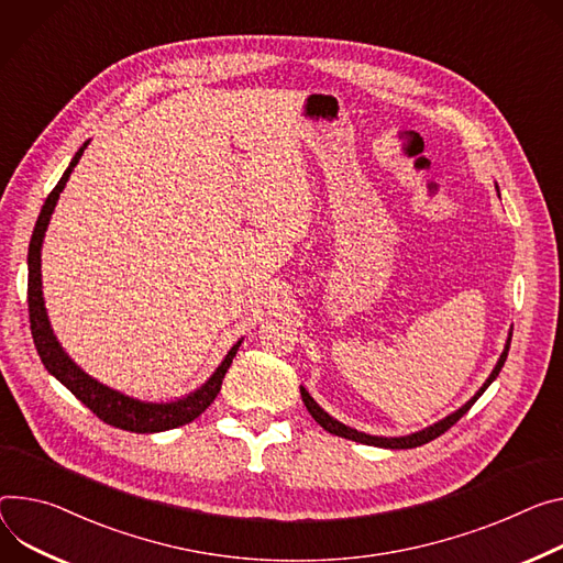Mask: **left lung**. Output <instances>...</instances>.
Segmentation results:
<instances>
[{"label":"left lung","mask_w":563,"mask_h":563,"mask_svg":"<svg viewBox=\"0 0 563 563\" xmlns=\"http://www.w3.org/2000/svg\"><path fill=\"white\" fill-rule=\"evenodd\" d=\"M509 341H512V332H509V339H507V345H505V350H503V354H500V360H498V364H496V368L492 371V375L487 377V382L483 384V388L463 406V408H457L455 413H451L449 418H444L442 422H438V424H433V427H429V429H424V431H420V433H413V435H404V438H377V435H366V433H362V431H356V429H350V427H345V424H341V422H336L334 418H330L323 408L310 397V393L305 390L302 386H300V395H302V401H305V406H308V411H310V416L325 429V431H330V433H334V435H341V438H347V440H354V442H362V444H375V446H386V449H413V446H422V444H427V442H431V440H435L438 435H442L444 431H449L460 418H463L470 408L474 406V401L485 393V388L498 377V373H500V368H503V364H505V360H507V350H509Z\"/></svg>","instance_id":"1"}]
</instances>
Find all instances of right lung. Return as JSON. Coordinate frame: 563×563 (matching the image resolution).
<instances>
[{"instance_id":"add662e5","label":"right lung","mask_w":563,"mask_h":563,"mask_svg":"<svg viewBox=\"0 0 563 563\" xmlns=\"http://www.w3.org/2000/svg\"><path fill=\"white\" fill-rule=\"evenodd\" d=\"M87 143L89 141L82 143V147L76 152V157L71 159L69 168L65 170V175L60 177L56 188L48 192L44 207L40 211V218L35 222L31 244H29V289L26 291H29V321H31L33 343H35V350L40 354L44 368L51 375H54L58 382H63L89 408V411L96 418L103 420L106 424H112L117 429L132 431V433L168 431V429L192 422L195 418H199L211 406V401L218 397V393L222 388V379H224V375H227V371L233 362V356L240 347V341L229 350V354L224 356V362L220 364V368L213 373V377L207 384H203L199 390H195L192 395H188L179 401H170V404H147V401L130 399V397L103 386L100 382L91 379L87 373H82L69 360L67 352L56 341L54 330H51L46 312H44L42 280H40V276H42L40 274V249H42V238H44L48 218H51V213H54L56 201H58L71 170L80 162Z\"/></svg>"}]
</instances>
